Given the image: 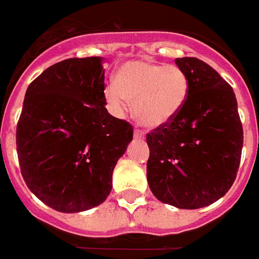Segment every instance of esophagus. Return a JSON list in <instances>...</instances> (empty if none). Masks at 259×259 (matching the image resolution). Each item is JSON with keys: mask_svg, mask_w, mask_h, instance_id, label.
I'll list each match as a JSON object with an SVG mask.
<instances>
[{"mask_svg": "<svg viewBox=\"0 0 259 259\" xmlns=\"http://www.w3.org/2000/svg\"><path fill=\"white\" fill-rule=\"evenodd\" d=\"M134 138L137 140H144V133L140 130H134Z\"/></svg>", "mask_w": 259, "mask_h": 259, "instance_id": "1", "label": "esophagus"}]
</instances>
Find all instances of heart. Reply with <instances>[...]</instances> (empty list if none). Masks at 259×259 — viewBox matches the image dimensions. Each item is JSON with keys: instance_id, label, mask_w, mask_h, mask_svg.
<instances>
[{"instance_id": "heart-1", "label": "heart", "mask_w": 259, "mask_h": 259, "mask_svg": "<svg viewBox=\"0 0 259 259\" xmlns=\"http://www.w3.org/2000/svg\"><path fill=\"white\" fill-rule=\"evenodd\" d=\"M188 93L190 81L180 67L148 60L124 62L118 68L115 82L104 88L111 108L122 112L126 100L133 101L134 117L148 128L171 122L185 105Z\"/></svg>"}]
</instances>
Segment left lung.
Wrapping results in <instances>:
<instances>
[{
	"instance_id": "left-lung-1",
	"label": "left lung",
	"mask_w": 259,
	"mask_h": 259,
	"mask_svg": "<svg viewBox=\"0 0 259 259\" xmlns=\"http://www.w3.org/2000/svg\"><path fill=\"white\" fill-rule=\"evenodd\" d=\"M190 93L178 115L147 135V180L164 204L181 209L211 205L237 178L244 131L231 85L206 62L184 57Z\"/></svg>"
}]
</instances>
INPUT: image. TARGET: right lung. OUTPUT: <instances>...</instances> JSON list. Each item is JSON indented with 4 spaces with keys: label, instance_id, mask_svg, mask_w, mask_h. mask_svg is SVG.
<instances>
[{
    "label": "right lung",
    "instance_id": "add662e5",
    "mask_svg": "<svg viewBox=\"0 0 259 259\" xmlns=\"http://www.w3.org/2000/svg\"><path fill=\"white\" fill-rule=\"evenodd\" d=\"M101 57L69 58L28 85L17 124L22 178L45 205L81 212L102 204L133 125L109 114Z\"/></svg>",
    "mask_w": 259,
    "mask_h": 259
}]
</instances>
